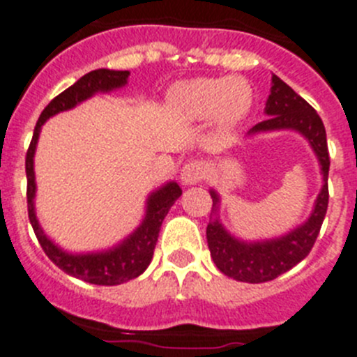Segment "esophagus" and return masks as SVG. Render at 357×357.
<instances>
[{
  "instance_id": "34e87169",
  "label": "esophagus",
  "mask_w": 357,
  "mask_h": 357,
  "mask_svg": "<svg viewBox=\"0 0 357 357\" xmlns=\"http://www.w3.org/2000/svg\"><path fill=\"white\" fill-rule=\"evenodd\" d=\"M204 174H206L204 165L201 162H197V160H194V162H188L181 169V181L185 185H195V183H199L204 178Z\"/></svg>"
}]
</instances>
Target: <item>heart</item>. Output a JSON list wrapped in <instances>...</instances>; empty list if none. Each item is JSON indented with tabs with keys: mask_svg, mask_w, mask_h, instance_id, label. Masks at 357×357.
I'll use <instances>...</instances> for the list:
<instances>
[{
	"mask_svg": "<svg viewBox=\"0 0 357 357\" xmlns=\"http://www.w3.org/2000/svg\"><path fill=\"white\" fill-rule=\"evenodd\" d=\"M172 105L179 114L190 119L215 115L220 128L238 124L250 108V89L234 78H201L181 83L172 92Z\"/></svg>",
	"mask_w": 357,
	"mask_h": 357,
	"instance_id": "heart-1",
	"label": "heart"
}]
</instances>
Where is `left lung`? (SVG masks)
Segmentation results:
<instances>
[{
  "label": "left lung",
  "instance_id": "obj_1",
  "mask_svg": "<svg viewBox=\"0 0 357 357\" xmlns=\"http://www.w3.org/2000/svg\"><path fill=\"white\" fill-rule=\"evenodd\" d=\"M265 112L268 117L256 124L250 131L282 130V128L301 131L310 140L311 147L319 156V162L322 165L324 186L307 222L282 238L245 243L229 236L218 224V220L208 224V247H210L211 258L217 268L222 274L243 282L272 281L278 275L294 268L298 261H303L317 242L324 217L327 213V204H329L327 176H329L331 160L326 128L320 115L314 112L310 102L304 101L291 86H288L278 76H272V91L266 101ZM211 197H213L215 206L218 202L217 194L211 192Z\"/></svg>",
  "mask_w": 357,
  "mask_h": 357
}]
</instances>
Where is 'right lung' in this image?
Listing matches in <instances>:
<instances>
[{
	"label": "right lung",
	"instance_id": "obj_1",
	"mask_svg": "<svg viewBox=\"0 0 357 357\" xmlns=\"http://www.w3.org/2000/svg\"><path fill=\"white\" fill-rule=\"evenodd\" d=\"M128 75H130L128 70H91L89 75L82 76L75 85L66 89L62 94L51 99L50 105L44 108L40 117H38L30 147L26 151L28 218H30L38 243L44 249L47 258L59 268H62L63 272H67L69 275H75V278L82 279V281L92 282V284H102V287H115V284H121V282L139 278L146 271L147 265L153 259V252H155V245L158 242V233L163 218L169 213L176 199L181 195V188H179L178 183H169V185H165L163 188H160V190H156L155 194L151 195L149 201H147V213L142 226L135 231L130 238L124 240L119 247H115L114 250L98 252V255H67L43 233V229H40L37 222V217H35L33 155L38 133H40V126L46 123L51 115L76 107L78 102L85 101L86 98H91L96 92H108L123 86L126 83Z\"/></svg>",
	"mask_w": 357,
	"mask_h": 357
}]
</instances>
